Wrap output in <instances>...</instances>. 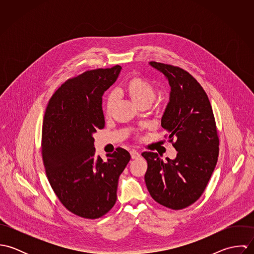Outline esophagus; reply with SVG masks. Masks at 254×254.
<instances>
[{
	"instance_id": "1",
	"label": "esophagus",
	"mask_w": 254,
	"mask_h": 254,
	"mask_svg": "<svg viewBox=\"0 0 254 254\" xmlns=\"http://www.w3.org/2000/svg\"><path fill=\"white\" fill-rule=\"evenodd\" d=\"M130 153H131V157H132L133 159H136V158L140 157V153H139L136 149H132V150L130 151Z\"/></svg>"
}]
</instances>
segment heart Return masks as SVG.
<instances>
[{"instance_id": "heart-1", "label": "heart", "mask_w": 254, "mask_h": 254, "mask_svg": "<svg viewBox=\"0 0 254 254\" xmlns=\"http://www.w3.org/2000/svg\"><path fill=\"white\" fill-rule=\"evenodd\" d=\"M125 91L131 100L139 107L147 104L150 105L155 97V90L152 84L141 76L132 77L125 86ZM117 95L115 92H110L107 96L105 110L107 114H110L115 106Z\"/></svg>"}]
</instances>
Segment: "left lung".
Segmentation results:
<instances>
[{"label": "left lung", "mask_w": 254, "mask_h": 254, "mask_svg": "<svg viewBox=\"0 0 254 254\" xmlns=\"http://www.w3.org/2000/svg\"><path fill=\"white\" fill-rule=\"evenodd\" d=\"M149 64L164 74L171 87L161 126L169 133L167 139L177 156L163 161L156 152H143L147 161L145 185L156 202L179 210L200 197L216 166L219 138L215 118L205 91L190 73L170 64Z\"/></svg>", "instance_id": "8db88e82"}]
</instances>
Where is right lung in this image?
Wrapping results in <instances>:
<instances>
[{"instance_id": "add662e5", "label": "right lung", "mask_w": 254, "mask_h": 254, "mask_svg": "<svg viewBox=\"0 0 254 254\" xmlns=\"http://www.w3.org/2000/svg\"><path fill=\"white\" fill-rule=\"evenodd\" d=\"M120 71L115 65L68 79L45 112L42 157L48 180L64 206L80 217L97 219L113 207L119 176L131 158L122 147L106 160L95 155L93 134L105 127L103 95Z\"/></svg>"}]
</instances>
